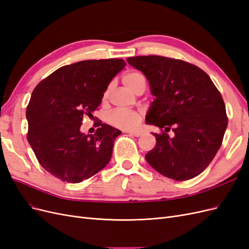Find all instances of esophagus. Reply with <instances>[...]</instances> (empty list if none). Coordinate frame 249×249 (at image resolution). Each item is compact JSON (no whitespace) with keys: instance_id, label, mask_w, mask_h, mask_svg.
<instances>
[{"instance_id":"1","label":"esophagus","mask_w":249,"mask_h":249,"mask_svg":"<svg viewBox=\"0 0 249 249\" xmlns=\"http://www.w3.org/2000/svg\"><path fill=\"white\" fill-rule=\"evenodd\" d=\"M129 133L131 136H134V137H140L141 136V133L140 132H132V131H129L127 132Z\"/></svg>"}]
</instances>
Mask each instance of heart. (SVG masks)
<instances>
[{
    "instance_id": "b5f03b06",
    "label": "heart",
    "mask_w": 249,
    "mask_h": 249,
    "mask_svg": "<svg viewBox=\"0 0 249 249\" xmlns=\"http://www.w3.org/2000/svg\"><path fill=\"white\" fill-rule=\"evenodd\" d=\"M123 83L125 87L129 88L132 91L136 92L141 87H145V78L139 71H129L123 77ZM108 91L105 92V97L107 96ZM142 115L140 112L117 109L111 112L108 116V122L110 124L123 130H134L140 124Z\"/></svg>"
}]
</instances>
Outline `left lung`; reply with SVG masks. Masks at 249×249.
<instances>
[{
  "instance_id": "1",
  "label": "left lung",
  "mask_w": 249,
  "mask_h": 249,
  "mask_svg": "<svg viewBox=\"0 0 249 249\" xmlns=\"http://www.w3.org/2000/svg\"><path fill=\"white\" fill-rule=\"evenodd\" d=\"M126 61L145 74L156 96L146 124L162 132L153 133L157 143L146 161L176 180L198 176L214 159L228 126L220 92L205 71L183 60L149 55ZM170 129L172 138L167 134Z\"/></svg>"
}]
</instances>
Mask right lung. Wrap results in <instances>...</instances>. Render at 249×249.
I'll return each mask as SVG.
<instances>
[{
  "label": "right lung",
  "mask_w": 249,
  "mask_h": 249,
  "mask_svg": "<svg viewBox=\"0 0 249 249\" xmlns=\"http://www.w3.org/2000/svg\"><path fill=\"white\" fill-rule=\"evenodd\" d=\"M124 59L85 60L60 67L38 83L27 107V139L41 166L67 183H81L109 163L122 134L97 123L93 135L81 133L83 115L92 116Z\"/></svg>",
  "instance_id": "add662e5"
}]
</instances>
